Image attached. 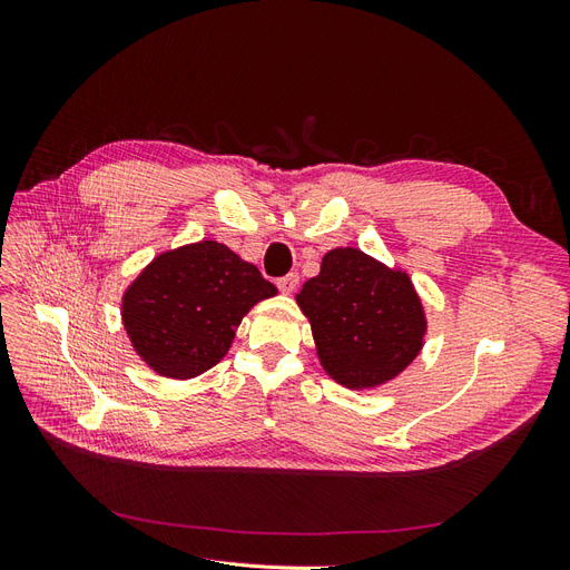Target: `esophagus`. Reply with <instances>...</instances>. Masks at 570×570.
Wrapping results in <instances>:
<instances>
[{"label": "esophagus", "instance_id": "esophagus-1", "mask_svg": "<svg viewBox=\"0 0 570 570\" xmlns=\"http://www.w3.org/2000/svg\"><path fill=\"white\" fill-rule=\"evenodd\" d=\"M299 285V275L297 273H287L283 275V278H278V289L285 292V295H289V292H295Z\"/></svg>", "mask_w": 570, "mask_h": 570}]
</instances>
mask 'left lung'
Instances as JSON below:
<instances>
[{
    "mask_svg": "<svg viewBox=\"0 0 570 570\" xmlns=\"http://www.w3.org/2000/svg\"><path fill=\"white\" fill-rule=\"evenodd\" d=\"M297 304L312 321L323 368L347 387L392 381L423 347L425 316L409 275L354 247L327 252Z\"/></svg>",
    "mask_w": 570,
    "mask_h": 570,
    "instance_id": "obj_1",
    "label": "left lung"
}]
</instances>
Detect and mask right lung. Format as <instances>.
Wrapping results in <instances>:
<instances>
[{
	"label": "right lung",
	"mask_w": 570,
	"mask_h": 570,
	"mask_svg": "<svg viewBox=\"0 0 570 570\" xmlns=\"http://www.w3.org/2000/svg\"><path fill=\"white\" fill-rule=\"evenodd\" d=\"M254 264L204 239L154 258L124 297L135 352L168 377H195L230 350L249 308L275 295Z\"/></svg>",
	"instance_id": "right-lung-1"
}]
</instances>
